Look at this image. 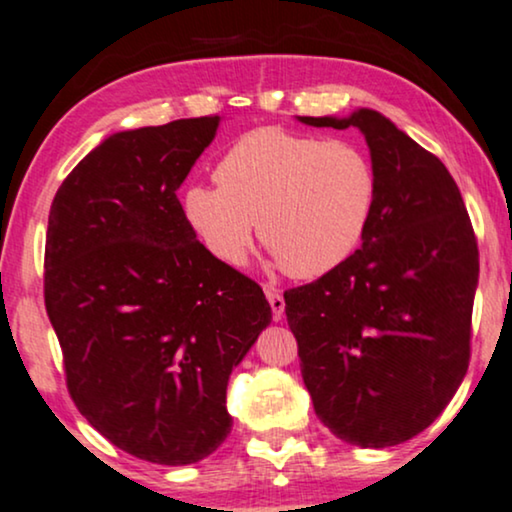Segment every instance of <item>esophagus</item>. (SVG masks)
Wrapping results in <instances>:
<instances>
[{
	"mask_svg": "<svg viewBox=\"0 0 512 512\" xmlns=\"http://www.w3.org/2000/svg\"><path fill=\"white\" fill-rule=\"evenodd\" d=\"M265 296H268L272 317H275V320H280V317L284 315V296L275 287H265Z\"/></svg>",
	"mask_w": 512,
	"mask_h": 512,
	"instance_id": "34e87169",
	"label": "esophagus"
}]
</instances>
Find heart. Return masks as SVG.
Masks as SVG:
<instances>
[{
    "instance_id": "b5f03b06",
    "label": "heart",
    "mask_w": 512,
    "mask_h": 512,
    "mask_svg": "<svg viewBox=\"0 0 512 512\" xmlns=\"http://www.w3.org/2000/svg\"><path fill=\"white\" fill-rule=\"evenodd\" d=\"M218 185L183 190V214L211 254L240 265L261 240L289 275L315 277L345 261L378 199L369 152L353 141L263 126L237 138L216 164Z\"/></svg>"
}]
</instances>
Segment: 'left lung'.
Returning <instances> with one entry per match:
<instances>
[{
    "label": "left lung",
    "instance_id": "8db88e82",
    "mask_svg": "<svg viewBox=\"0 0 512 512\" xmlns=\"http://www.w3.org/2000/svg\"><path fill=\"white\" fill-rule=\"evenodd\" d=\"M298 119L357 126L378 176L362 247L284 291L303 383L336 437L393 447L442 414L468 371L480 275L473 223L447 167L381 112Z\"/></svg>",
    "mask_w": 512,
    "mask_h": 512
}]
</instances>
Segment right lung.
<instances>
[{"label":"right lung","mask_w":512,"mask_h":512,"mask_svg":"<svg viewBox=\"0 0 512 512\" xmlns=\"http://www.w3.org/2000/svg\"><path fill=\"white\" fill-rule=\"evenodd\" d=\"M218 124L112 134L49 211L44 303L68 393L115 447L162 466L221 447L230 371L272 320L263 289L197 240L176 197Z\"/></svg>","instance_id":"1"}]
</instances>
